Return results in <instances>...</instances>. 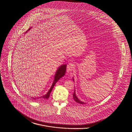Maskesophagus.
Masks as SVG:
<instances>
[{
	"mask_svg": "<svg viewBox=\"0 0 132 132\" xmlns=\"http://www.w3.org/2000/svg\"><path fill=\"white\" fill-rule=\"evenodd\" d=\"M74 68V65L72 63H70L67 66V72H71L72 70Z\"/></svg>",
	"mask_w": 132,
	"mask_h": 132,
	"instance_id": "obj_1",
	"label": "esophagus"
}]
</instances>
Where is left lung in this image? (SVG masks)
<instances>
[{
	"instance_id": "8db88e82",
	"label": "left lung",
	"mask_w": 132,
	"mask_h": 132,
	"mask_svg": "<svg viewBox=\"0 0 132 132\" xmlns=\"http://www.w3.org/2000/svg\"><path fill=\"white\" fill-rule=\"evenodd\" d=\"M73 79V81H74V79ZM73 98H74V101H75L76 102H78L79 103H80V104H85V103L82 102V101H81L80 100H79L78 98L77 97V96L76 95L75 90V92H74V94H73Z\"/></svg>"
}]
</instances>
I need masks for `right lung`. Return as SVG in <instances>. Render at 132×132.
Returning a JSON list of instances; mask_svg holds the SVG:
<instances>
[{"instance_id": "1", "label": "right lung", "mask_w": 132, "mask_h": 132, "mask_svg": "<svg viewBox=\"0 0 132 132\" xmlns=\"http://www.w3.org/2000/svg\"><path fill=\"white\" fill-rule=\"evenodd\" d=\"M31 29V28H30L26 32H27L28 31H29ZM66 66H67L66 64H64V65H61V66L58 68L56 72V73H55V76H54V81H53V83H52V86H51V88H50V89L49 90V91L47 92V93L46 94H45V95H44L42 96H41V97H37V98H34V97H33V98H34V100H38L39 98H42V99H44V100L48 99V98L50 97V93H51V92L52 91V90L53 88L54 87V85H55V84L57 82L61 77H62L64 76V75L65 74L66 70Z\"/></svg>"}]
</instances>
